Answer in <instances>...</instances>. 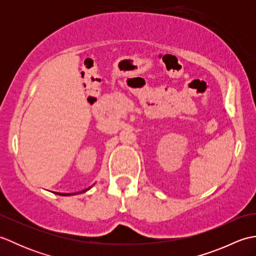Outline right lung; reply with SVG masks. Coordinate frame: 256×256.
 Wrapping results in <instances>:
<instances>
[{"mask_svg":"<svg viewBox=\"0 0 256 256\" xmlns=\"http://www.w3.org/2000/svg\"><path fill=\"white\" fill-rule=\"evenodd\" d=\"M91 187H89V188H86V189H84V190H82V192H74V194H62V192H58V194H60V196H72V194H82V192H88V190L90 189Z\"/></svg>","mask_w":256,"mask_h":256,"instance_id":"obj_1","label":"right lung"}]
</instances>
